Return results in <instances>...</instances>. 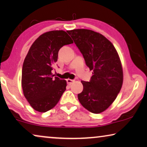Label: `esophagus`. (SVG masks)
I'll list each match as a JSON object with an SVG mask.
<instances>
[{"instance_id":"1","label":"esophagus","mask_w":147,"mask_h":147,"mask_svg":"<svg viewBox=\"0 0 147 147\" xmlns=\"http://www.w3.org/2000/svg\"><path fill=\"white\" fill-rule=\"evenodd\" d=\"M75 81V80H72V79H67V84L69 85H71V84H73V83Z\"/></svg>"}]
</instances>
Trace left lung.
Listing matches in <instances>:
<instances>
[{"label":"left lung","instance_id":"left-lung-1","mask_svg":"<svg viewBox=\"0 0 147 147\" xmlns=\"http://www.w3.org/2000/svg\"><path fill=\"white\" fill-rule=\"evenodd\" d=\"M90 71V82L81 81L83 90L78 94L81 105L94 113L106 110L114 102L123 80L122 65L112 43L100 33L87 29L69 30Z\"/></svg>","mask_w":147,"mask_h":147}]
</instances>
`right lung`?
<instances>
[{"instance_id": "right-lung-1", "label": "right lung", "mask_w": 147, "mask_h": 147, "mask_svg": "<svg viewBox=\"0 0 147 147\" xmlns=\"http://www.w3.org/2000/svg\"><path fill=\"white\" fill-rule=\"evenodd\" d=\"M73 43L66 32L53 30L39 36L30 47L23 63L22 88L36 111L43 113L53 108L66 90L67 81L54 77L51 71L59 49Z\"/></svg>"}]
</instances>
